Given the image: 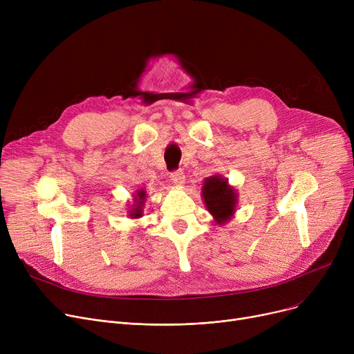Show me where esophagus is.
Segmentation results:
<instances>
[{
	"mask_svg": "<svg viewBox=\"0 0 354 354\" xmlns=\"http://www.w3.org/2000/svg\"><path fill=\"white\" fill-rule=\"evenodd\" d=\"M171 180L175 183V185H182L185 182V175L183 172L179 169V171H175L171 174Z\"/></svg>",
	"mask_w": 354,
	"mask_h": 354,
	"instance_id": "34e87169",
	"label": "esophagus"
}]
</instances>
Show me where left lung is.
<instances>
[{
    "label": "left lung",
    "instance_id": "obj_1",
    "mask_svg": "<svg viewBox=\"0 0 354 354\" xmlns=\"http://www.w3.org/2000/svg\"><path fill=\"white\" fill-rule=\"evenodd\" d=\"M202 196L216 224H225L235 214L238 195L235 189L228 185V179L218 175L207 178L203 180Z\"/></svg>",
    "mask_w": 354,
    "mask_h": 354
}]
</instances>
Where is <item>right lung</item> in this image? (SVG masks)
Wrapping results in <instances>:
<instances>
[{
  "mask_svg": "<svg viewBox=\"0 0 354 354\" xmlns=\"http://www.w3.org/2000/svg\"><path fill=\"white\" fill-rule=\"evenodd\" d=\"M145 201H146V192H145L143 189L136 191V196H135L133 208L129 211V216H130V218H140V216H142Z\"/></svg>",
  "mask_w": 354,
  "mask_h": 354,
  "instance_id": "1",
  "label": "right lung"
}]
</instances>
